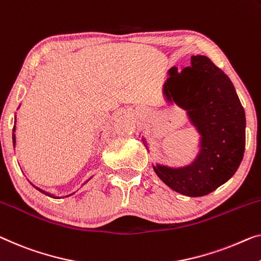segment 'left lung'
Wrapping results in <instances>:
<instances>
[{
	"mask_svg": "<svg viewBox=\"0 0 261 261\" xmlns=\"http://www.w3.org/2000/svg\"><path fill=\"white\" fill-rule=\"evenodd\" d=\"M163 85L168 106L185 111L199 135L198 152L189 164L169 166L152 163L164 184L188 197H203L225 184L237 172L245 152L244 108L231 80L208 57L191 56V67H172ZM144 146L150 144L139 132Z\"/></svg>",
	"mask_w": 261,
	"mask_h": 261,
	"instance_id": "8db88e82",
	"label": "left lung"
}]
</instances>
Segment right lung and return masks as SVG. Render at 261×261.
<instances>
[{"label": "right lung", "instance_id": "add662e5", "mask_svg": "<svg viewBox=\"0 0 261 261\" xmlns=\"http://www.w3.org/2000/svg\"><path fill=\"white\" fill-rule=\"evenodd\" d=\"M19 107H21V106H19ZM19 107H18L17 109H19ZM15 131H16V115H15V124H14V129H13V144H14V147H15V145H16V136H15ZM92 177H93V174H92V176H91L90 178H89V179H88L87 181H85V182H88L89 180L91 179ZM85 182H84V184H85ZM30 184L33 185L35 189L38 190V191L42 192V193H43V194H45V196H48V197H51V198H55V199H60V198H65V197H69V196H71V194H73V193L76 192V191H75V192H71V193L67 194V196H61V197H60V196H56V194H53V193H50V192H48V191H45V190H43V189H40V188H37V186H35V185L33 184V182H30ZM84 184H83V185H84ZM83 185H82V186H83ZM82 186H81V188H82Z\"/></svg>", "mask_w": 261, "mask_h": 261}]
</instances>
